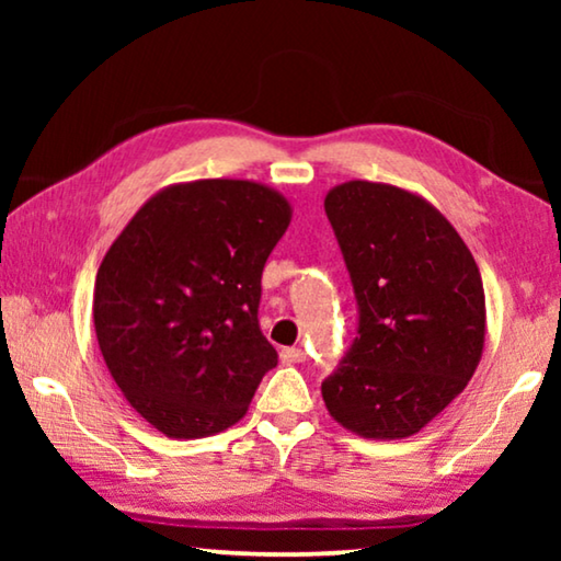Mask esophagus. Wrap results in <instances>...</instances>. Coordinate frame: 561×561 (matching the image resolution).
I'll return each mask as SVG.
<instances>
[{"instance_id": "34e87169", "label": "esophagus", "mask_w": 561, "mask_h": 561, "mask_svg": "<svg viewBox=\"0 0 561 561\" xmlns=\"http://www.w3.org/2000/svg\"><path fill=\"white\" fill-rule=\"evenodd\" d=\"M280 359L283 363H304L306 352L298 347H286V350H280Z\"/></svg>"}]
</instances>
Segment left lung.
I'll use <instances>...</instances> for the list:
<instances>
[{"label":"left lung","instance_id":"obj_1","mask_svg":"<svg viewBox=\"0 0 561 561\" xmlns=\"http://www.w3.org/2000/svg\"><path fill=\"white\" fill-rule=\"evenodd\" d=\"M324 209L355 286L359 329L321 396L347 432L405 439L478 370L485 347L478 263L434 204L393 183H340Z\"/></svg>","mask_w":561,"mask_h":561}]
</instances>
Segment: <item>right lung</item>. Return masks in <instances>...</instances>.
Returning a JSON list of instances; mask_svg holds the SVG:
<instances>
[{"instance_id":"right-lung-1","label":"right lung","mask_w":561,"mask_h":561,"mask_svg":"<svg viewBox=\"0 0 561 561\" xmlns=\"http://www.w3.org/2000/svg\"><path fill=\"white\" fill-rule=\"evenodd\" d=\"M265 183H173L145 202L94 283L99 350L127 403L171 439L237 424L278 352L257 324L265 260L290 225Z\"/></svg>"}]
</instances>
